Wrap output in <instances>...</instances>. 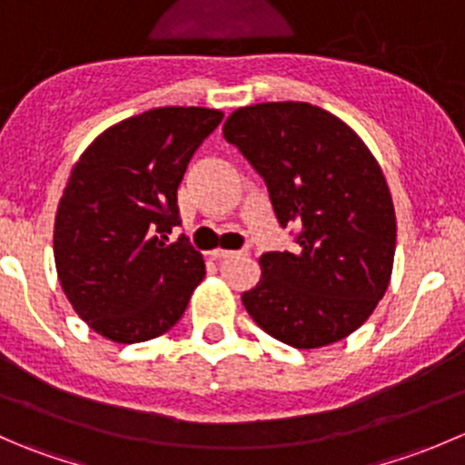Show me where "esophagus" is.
<instances>
[{"label":"esophagus","mask_w":465,"mask_h":465,"mask_svg":"<svg viewBox=\"0 0 465 465\" xmlns=\"http://www.w3.org/2000/svg\"><path fill=\"white\" fill-rule=\"evenodd\" d=\"M245 252H227V250H213L211 252V259L215 261H223V259H232V256H241Z\"/></svg>","instance_id":"obj_1"}]
</instances>
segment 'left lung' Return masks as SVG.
Here are the masks:
<instances>
[{
  "label": "left lung",
  "mask_w": 465,
  "mask_h": 465,
  "mask_svg": "<svg viewBox=\"0 0 465 465\" xmlns=\"http://www.w3.org/2000/svg\"><path fill=\"white\" fill-rule=\"evenodd\" d=\"M223 134L262 177L281 227H299L292 252L261 256L242 306L294 349L344 340L391 279L396 213L376 157L344 121L299 101L241 107Z\"/></svg>",
  "instance_id": "1"
}]
</instances>
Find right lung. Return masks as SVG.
Segmentation results:
<instances>
[{"label":"right lung","instance_id":"1","mask_svg":"<svg viewBox=\"0 0 465 465\" xmlns=\"http://www.w3.org/2000/svg\"><path fill=\"white\" fill-rule=\"evenodd\" d=\"M223 112L154 107L98 134L60 198L54 256L83 322L119 344L163 335L204 279V259L180 236L177 186Z\"/></svg>","mask_w":465,"mask_h":465}]
</instances>
